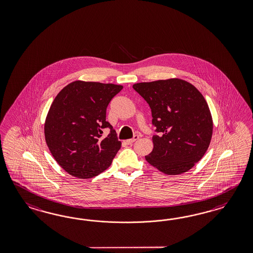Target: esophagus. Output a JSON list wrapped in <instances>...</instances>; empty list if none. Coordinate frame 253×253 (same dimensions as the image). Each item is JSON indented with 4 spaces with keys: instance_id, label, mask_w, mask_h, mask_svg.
Listing matches in <instances>:
<instances>
[{
    "instance_id": "esophagus-1",
    "label": "esophagus",
    "mask_w": 253,
    "mask_h": 253,
    "mask_svg": "<svg viewBox=\"0 0 253 253\" xmlns=\"http://www.w3.org/2000/svg\"><path fill=\"white\" fill-rule=\"evenodd\" d=\"M139 139V136L138 135H134L133 136V138H131V139H129V140H126L125 142H126V144L127 145H131L133 142H135L136 140H138Z\"/></svg>"
}]
</instances>
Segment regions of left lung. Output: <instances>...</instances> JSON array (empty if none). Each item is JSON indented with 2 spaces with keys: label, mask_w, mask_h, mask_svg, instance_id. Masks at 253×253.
<instances>
[{
  "label": "left lung",
  "mask_w": 253,
  "mask_h": 253,
  "mask_svg": "<svg viewBox=\"0 0 253 253\" xmlns=\"http://www.w3.org/2000/svg\"><path fill=\"white\" fill-rule=\"evenodd\" d=\"M132 88L151 108L158 133L146 161L169 175L189 170L206 153L212 135V118L201 92L180 79L140 83Z\"/></svg>",
  "instance_id": "1"
}]
</instances>
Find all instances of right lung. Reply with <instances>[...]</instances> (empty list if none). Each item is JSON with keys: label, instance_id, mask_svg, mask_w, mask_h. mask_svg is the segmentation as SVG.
Returning a JSON list of instances; mask_svg holds the SVG:
<instances>
[{"label": "right lung", "instance_id": "1", "mask_svg": "<svg viewBox=\"0 0 253 253\" xmlns=\"http://www.w3.org/2000/svg\"><path fill=\"white\" fill-rule=\"evenodd\" d=\"M122 85L76 81L55 96L44 124L47 146L54 160L72 176L87 179L107 169L122 146L106 121L107 107ZM111 133L101 137L102 129Z\"/></svg>", "mask_w": 253, "mask_h": 253}]
</instances>
